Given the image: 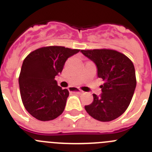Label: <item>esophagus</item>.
Here are the masks:
<instances>
[{
    "instance_id": "esophagus-1",
    "label": "esophagus",
    "mask_w": 152,
    "mask_h": 152,
    "mask_svg": "<svg viewBox=\"0 0 152 152\" xmlns=\"http://www.w3.org/2000/svg\"><path fill=\"white\" fill-rule=\"evenodd\" d=\"M69 91L72 93H75V94H82L83 91H80V90L77 89V88H69Z\"/></svg>"
}]
</instances>
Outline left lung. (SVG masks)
<instances>
[{
	"label": "left lung",
	"mask_w": 152,
	"mask_h": 152,
	"mask_svg": "<svg viewBox=\"0 0 152 152\" xmlns=\"http://www.w3.org/2000/svg\"><path fill=\"white\" fill-rule=\"evenodd\" d=\"M80 52L96 64L97 77L104 80L100 95L94 94L93 102L84 108L95 119L112 121L126 110L133 96L136 87L133 63L125 55L111 49Z\"/></svg>",
	"instance_id": "obj_1"
}]
</instances>
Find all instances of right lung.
I'll use <instances>...</instances> for the list:
<instances>
[{"label":"right lung","instance_id":"add662e5","mask_svg":"<svg viewBox=\"0 0 152 152\" xmlns=\"http://www.w3.org/2000/svg\"><path fill=\"white\" fill-rule=\"evenodd\" d=\"M79 51L63 46L43 47L24 59L19 85L23 103L33 117L49 121L62 113L69 92L58 86L55 77L61 73L68 58Z\"/></svg>","mask_w":152,"mask_h":152}]
</instances>
